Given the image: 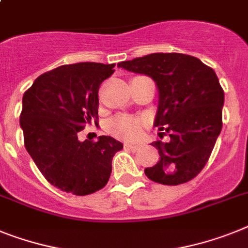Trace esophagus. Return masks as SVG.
<instances>
[{"mask_svg": "<svg viewBox=\"0 0 248 248\" xmlns=\"http://www.w3.org/2000/svg\"><path fill=\"white\" fill-rule=\"evenodd\" d=\"M124 147H126V149H130L131 151H137V150L140 149V146H137V145H134V143H128V142L124 143Z\"/></svg>", "mask_w": 248, "mask_h": 248, "instance_id": "obj_1", "label": "esophagus"}]
</instances>
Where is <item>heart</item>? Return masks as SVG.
<instances>
[{
    "label": "heart",
    "mask_w": 248,
    "mask_h": 248,
    "mask_svg": "<svg viewBox=\"0 0 248 248\" xmlns=\"http://www.w3.org/2000/svg\"><path fill=\"white\" fill-rule=\"evenodd\" d=\"M145 120L127 114H118L108 122V131L124 140H135L140 136Z\"/></svg>",
    "instance_id": "heart-1"
}]
</instances>
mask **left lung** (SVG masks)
I'll return each mask as SVG.
<instances>
[{"label": "left lung", "instance_id": "1", "mask_svg": "<svg viewBox=\"0 0 248 248\" xmlns=\"http://www.w3.org/2000/svg\"><path fill=\"white\" fill-rule=\"evenodd\" d=\"M128 72L149 76L159 89L155 126L169 141H154L159 161L145 169L150 180L179 185L198 175L222 130L224 92L212 68L198 58L155 53L118 63Z\"/></svg>", "mask_w": 248, "mask_h": 248}]
</instances>
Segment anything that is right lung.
I'll use <instances>...</instances> for the list:
<instances>
[{"label":"right lung","mask_w":248,"mask_h":248,"mask_svg":"<svg viewBox=\"0 0 248 248\" xmlns=\"http://www.w3.org/2000/svg\"><path fill=\"white\" fill-rule=\"evenodd\" d=\"M114 64L62 65L35 79L22 97L20 126L25 147L45 179L60 190L88 195L108 183L112 159L124 145L111 136L79 141L98 118L101 83Z\"/></svg>","instance_id":"1"}]
</instances>
